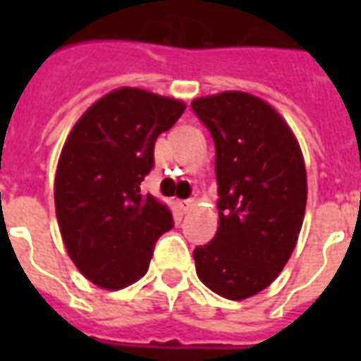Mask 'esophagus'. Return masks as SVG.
Returning a JSON list of instances; mask_svg holds the SVG:
<instances>
[{
	"instance_id": "esophagus-1",
	"label": "esophagus",
	"mask_w": 361,
	"mask_h": 361,
	"mask_svg": "<svg viewBox=\"0 0 361 361\" xmlns=\"http://www.w3.org/2000/svg\"><path fill=\"white\" fill-rule=\"evenodd\" d=\"M192 206H195V202H192V200H178V209H180V212H183V214H185V212H189Z\"/></svg>"
}]
</instances>
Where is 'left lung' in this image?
Returning <instances> with one entry per match:
<instances>
[{
	"instance_id": "obj_1",
	"label": "left lung",
	"mask_w": 361,
	"mask_h": 361,
	"mask_svg": "<svg viewBox=\"0 0 361 361\" xmlns=\"http://www.w3.org/2000/svg\"><path fill=\"white\" fill-rule=\"evenodd\" d=\"M214 136L219 226L195 249L198 279L226 300H245L277 279L302 231L307 172L302 147L264 99L223 92L191 103Z\"/></svg>"
}]
</instances>
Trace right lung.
Segmentation results:
<instances>
[{"instance_id":"1","label":"right lung","mask_w":361,"mask_h":361,"mask_svg":"<svg viewBox=\"0 0 361 361\" xmlns=\"http://www.w3.org/2000/svg\"><path fill=\"white\" fill-rule=\"evenodd\" d=\"M185 110L180 99L118 87L80 116L63 144L54 202L65 249L86 279L120 290L144 277L161 234L174 226L166 204L140 191L153 146Z\"/></svg>"}]
</instances>
